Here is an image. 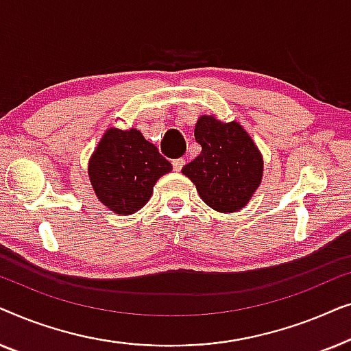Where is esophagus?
<instances>
[{"label": "esophagus", "instance_id": "34e87169", "mask_svg": "<svg viewBox=\"0 0 351 351\" xmlns=\"http://www.w3.org/2000/svg\"><path fill=\"white\" fill-rule=\"evenodd\" d=\"M172 166H174V171L180 172L182 167L185 166V160H184V158H177V160L172 161Z\"/></svg>", "mask_w": 351, "mask_h": 351}]
</instances>
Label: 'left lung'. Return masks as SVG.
<instances>
[{
    "mask_svg": "<svg viewBox=\"0 0 351 351\" xmlns=\"http://www.w3.org/2000/svg\"><path fill=\"white\" fill-rule=\"evenodd\" d=\"M201 153L182 167L201 199L217 213L241 210L256 193L263 176V158L241 124L203 114L195 126Z\"/></svg>",
    "mask_w": 351,
    "mask_h": 351,
    "instance_id": "8db88e82",
    "label": "left lung"
}]
</instances>
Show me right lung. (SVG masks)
Masks as SVG:
<instances>
[{
    "mask_svg": "<svg viewBox=\"0 0 351 351\" xmlns=\"http://www.w3.org/2000/svg\"><path fill=\"white\" fill-rule=\"evenodd\" d=\"M171 171V162L136 128L107 129L88 165L95 196L119 215L142 209L152 198L156 180Z\"/></svg>",
    "mask_w": 351,
    "mask_h": 351,
    "instance_id": "1",
    "label": "right lung"
}]
</instances>
